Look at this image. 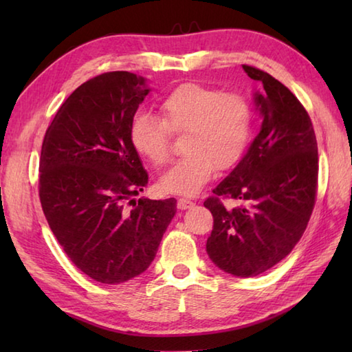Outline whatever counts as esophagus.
I'll return each mask as SVG.
<instances>
[{
	"instance_id": "34e87169",
	"label": "esophagus",
	"mask_w": 352,
	"mask_h": 352,
	"mask_svg": "<svg viewBox=\"0 0 352 352\" xmlns=\"http://www.w3.org/2000/svg\"><path fill=\"white\" fill-rule=\"evenodd\" d=\"M193 204V201H190V199H188V198H180L177 201V207L180 208V210H184V208H190Z\"/></svg>"
}]
</instances>
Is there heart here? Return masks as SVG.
Segmentation results:
<instances>
[{"instance_id": "heart-1", "label": "heart", "mask_w": 352, "mask_h": 352, "mask_svg": "<svg viewBox=\"0 0 352 352\" xmlns=\"http://www.w3.org/2000/svg\"><path fill=\"white\" fill-rule=\"evenodd\" d=\"M159 113L160 118L151 113L134 116L130 140L140 157L162 168L170 155V133H184V157L160 180L166 192L195 195L216 169L236 166L250 144L252 107L242 94L186 83L160 102Z\"/></svg>"}]
</instances>
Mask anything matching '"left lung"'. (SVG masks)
I'll use <instances>...</instances> for the list:
<instances>
[{
    "instance_id": "8db88e82",
    "label": "left lung",
    "mask_w": 352,
    "mask_h": 352,
    "mask_svg": "<svg viewBox=\"0 0 352 352\" xmlns=\"http://www.w3.org/2000/svg\"><path fill=\"white\" fill-rule=\"evenodd\" d=\"M261 86V125L248 153L204 201L213 214L207 254L223 272L257 276L289 256L307 228L318 193V142L300 100L267 72L242 65ZM226 199L237 200L233 209Z\"/></svg>"
}]
</instances>
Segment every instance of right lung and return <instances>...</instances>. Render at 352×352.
Segmentation results:
<instances>
[{"instance_id": "add662e5", "label": "right lung", "mask_w": 352, "mask_h": 352, "mask_svg": "<svg viewBox=\"0 0 352 352\" xmlns=\"http://www.w3.org/2000/svg\"><path fill=\"white\" fill-rule=\"evenodd\" d=\"M149 89L126 71L77 87L45 133L39 198L52 234L81 272L119 284L151 265L177 201L136 198L148 174L130 124Z\"/></svg>"}]
</instances>
